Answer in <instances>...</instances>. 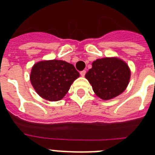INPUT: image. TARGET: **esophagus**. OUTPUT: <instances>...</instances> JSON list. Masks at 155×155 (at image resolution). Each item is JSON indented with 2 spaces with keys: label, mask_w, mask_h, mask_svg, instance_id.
Masks as SVG:
<instances>
[{
  "label": "esophagus",
  "mask_w": 155,
  "mask_h": 155,
  "mask_svg": "<svg viewBox=\"0 0 155 155\" xmlns=\"http://www.w3.org/2000/svg\"><path fill=\"white\" fill-rule=\"evenodd\" d=\"M80 74H81V77H84V75H85V74H86V71H81Z\"/></svg>",
  "instance_id": "obj_1"
}]
</instances>
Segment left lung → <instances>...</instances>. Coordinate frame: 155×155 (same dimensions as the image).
I'll list each match as a JSON object with an SVG mask.
<instances>
[{
  "label": "left lung",
  "mask_w": 155,
  "mask_h": 155,
  "mask_svg": "<svg viewBox=\"0 0 155 155\" xmlns=\"http://www.w3.org/2000/svg\"><path fill=\"white\" fill-rule=\"evenodd\" d=\"M85 78L97 96L109 100L125 91L130 82V69L118 57H105L92 63Z\"/></svg>",
  "instance_id": "1"
}]
</instances>
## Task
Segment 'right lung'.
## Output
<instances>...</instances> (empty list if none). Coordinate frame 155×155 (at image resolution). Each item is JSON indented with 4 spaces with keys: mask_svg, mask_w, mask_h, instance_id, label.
Segmentation results:
<instances>
[{
    "mask_svg": "<svg viewBox=\"0 0 155 155\" xmlns=\"http://www.w3.org/2000/svg\"><path fill=\"white\" fill-rule=\"evenodd\" d=\"M79 76L74 66L66 61H41L31 68L30 81L39 96L56 102L65 96Z\"/></svg>",
    "mask_w": 155,
    "mask_h": 155,
    "instance_id": "add662e5",
    "label": "right lung"
}]
</instances>
